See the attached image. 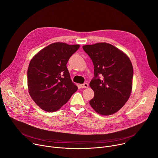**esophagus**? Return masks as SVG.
Listing matches in <instances>:
<instances>
[{
  "mask_svg": "<svg viewBox=\"0 0 158 158\" xmlns=\"http://www.w3.org/2000/svg\"><path fill=\"white\" fill-rule=\"evenodd\" d=\"M80 87L83 89V88H88L89 87V84L87 83H84L83 84L80 85Z\"/></svg>",
  "mask_w": 158,
  "mask_h": 158,
  "instance_id": "1",
  "label": "esophagus"
}]
</instances>
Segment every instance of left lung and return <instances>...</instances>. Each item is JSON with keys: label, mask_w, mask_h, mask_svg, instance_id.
Returning a JSON list of instances; mask_svg holds the SVG:
<instances>
[{"label": "left lung", "mask_w": 158, "mask_h": 158, "mask_svg": "<svg viewBox=\"0 0 158 158\" xmlns=\"http://www.w3.org/2000/svg\"><path fill=\"white\" fill-rule=\"evenodd\" d=\"M83 49L94 66V77L90 83L94 97L90 104L100 114H113L130 98L133 75L130 60L118 48L105 42L83 45Z\"/></svg>", "instance_id": "left-lung-1"}]
</instances>
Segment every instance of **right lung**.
<instances>
[{
  "mask_svg": "<svg viewBox=\"0 0 158 158\" xmlns=\"http://www.w3.org/2000/svg\"><path fill=\"white\" fill-rule=\"evenodd\" d=\"M79 47L62 42L51 44L31 60L27 72L28 92L43 110L57 111L77 90L66 64Z\"/></svg>",
  "mask_w": 158,
  "mask_h": 158,
  "instance_id": "1",
  "label": "right lung"
}]
</instances>
